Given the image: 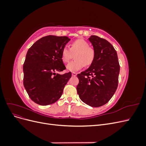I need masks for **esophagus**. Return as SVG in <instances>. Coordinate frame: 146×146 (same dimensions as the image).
I'll use <instances>...</instances> for the list:
<instances>
[{
  "label": "esophagus",
  "mask_w": 146,
  "mask_h": 146,
  "mask_svg": "<svg viewBox=\"0 0 146 146\" xmlns=\"http://www.w3.org/2000/svg\"><path fill=\"white\" fill-rule=\"evenodd\" d=\"M77 74L76 72H72V76H74V77H76V76H77Z\"/></svg>",
  "instance_id": "esophagus-1"
}]
</instances>
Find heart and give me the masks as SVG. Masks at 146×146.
<instances>
[{
  "label": "heart",
  "mask_w": 146,
  "mask_h": 146,
  "mask_svg": "<svg viewBox=\"0 0 146 146\" xmlns=\"http://www.w3.org/2000/svg\"><path fill=\"white\" fill-rule=\"evenodd\" d=\"M75 54V60L67 65L69 71L74 72L82 69L85 65L90 66L93 62L95 52L93 48L89 46V43L83 39H79L70 44V48L64 46L61 52V60L64 63H68Z\"/></svg>",
  "instance_id": "b5f03b06"
}]
</instances>
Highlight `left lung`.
Returning <instances> with one entry per match:
<instances>
[{
  "label": "left lung",
  "instance_id": "left-lung-1",
  "mask_svg": "<svg viewBox=\"0 0 146 146\" xmlns=\"http://www.w3.org/2000/svg\"><path fill=\"white\" fill-rule=\"evenodd\" d=\"M95 52L90 68L77 75L79 98L92 107L107 104L116 92L118 85L119 66L117 52L108 41L98 36L89 38Z\"/></svg>",
  "mask_w": 146,
  "mask_h": 146
}]
</instances>
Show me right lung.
<instances>
[{
  "instance_id": "add662e5",
  "label": "right lung",
  "mask_w": 146,
  "mask_h": 146,
  "mask_svg": "<svg viewBox=\"0 0 146 146\" xmlns=\"http://www.w3.org/2000/svg\"><path fill=\"white\" fill-rule=\"evenodd\" d=\"M70 40L68 36L48 35L35 42L27 51L23 65L24 86L36 104H54L62 95L72 74L56 72L66 69L61 52Z\"/></svg>"
}]
</instances>
